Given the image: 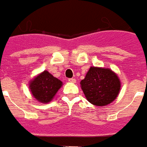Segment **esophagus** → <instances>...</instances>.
I'll list each match as a JSON object with an SVG mask.
<instances>
[{
	"instance_id": "esophagus-1",
	"label": "esophagus",
	"mask_w": 147,
	"mask_h": 147,
	"mask_svg": "<svg viewBox=\"0 0 147 147\" xmlns=\"http://www.w3.org/2000/svg\"><path fill=\"white\" fill-rule=\"evenodd\" d=\"M68 81L69 82H72V83H75V82H76V79L75 78H69Z\"/></svg>"
}]
</instances>
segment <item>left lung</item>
<instances>
[{"mask_svg": "<svg viewBox=\"0 0 147 147\" xmlns=\"http://www.w3.org/2000/svg\"><path fill=\"white\" fill-rule=\"evenodd\" d=\"M81 87L88 102L103 107L116 99L121 84L112 69L92 66L81 82Z\"/></svg>", "mask_w": 147, "mask_h": 147, "instance_id": "obj_1", "label": "left lung"}]
</instances>
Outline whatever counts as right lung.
Returning <instances> with one entry per match:
<instances>
[{
    "label": "right lung",
    "instance_id": "obj_1",
    "mask_svg": "<svg viewBox=\"0 0 147 147\" xmlns=\"http://www.w3.org/2000/svg\"><path fill=\"white\" fill-rule=\"evenodd\" d=\"M62 85V82L48 71L42 72L29 83L30 91L33 96L41 103L51 101Z\"/></svg>",
    "mask_w": 147,
    "mask_h": 147
}]
</instances>
